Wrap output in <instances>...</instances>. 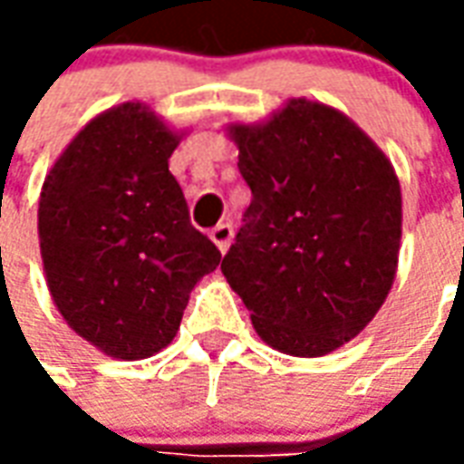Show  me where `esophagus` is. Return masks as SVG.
Returning a JSON list of instances; mask_svg holds the SVG:
<instances>
[{"label": "esophagus", "mask_w": 464, "mask_h": 464, "mask_svg": "<svg viewBox=\"0 0 464 464\" xmlns=\"http://www.w3.org/2000/svg\"><path fill=\"white\" fill-rule=\"evenodd\" d=\"M211 241L216 243V248L221 253L228 251V246L233 241V226L231 223H218L216 228H211Z\"/></svg>", "instance_id": "1"}]
</instances>
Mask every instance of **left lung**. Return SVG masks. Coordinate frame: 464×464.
<instances>
[{
    "instance_id": "8db88e82",
    "label": "left lung",
    "mask_w": 464,
    "mask_h": 464,
    "mask_svg": "<svg viewBox=\"0 0 464 464\" xmlns=\"http://www.w3.org/2000/svg\"><path fill=\"white\" fill-rule=\"evenodd\" d=\"M226 131L253 201L223 276L263 343L295 358L328 355L375 318L395 281V169L353 119L303 96Z\"/></svg>"
}]
</instances>
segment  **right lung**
<instances>
[{
    "mask_svg": "<svg viewBox=\"0 0 464 464\" xmlns=\"http://www.w3.org/2000/svg\"><path fill=\"white\" fill-rule=\"evenodd\" d=\"M181 139L141 102L111 106L69 141L42 186L39 251L52 301L109 358L166 348L193 285L221 263L169 171Z\"/></svg>",
    "mask_w": 464,
    "mask_h": 464,
    "instance_id": "add662e5",
    "label": "right lung"
}]
</instances>
